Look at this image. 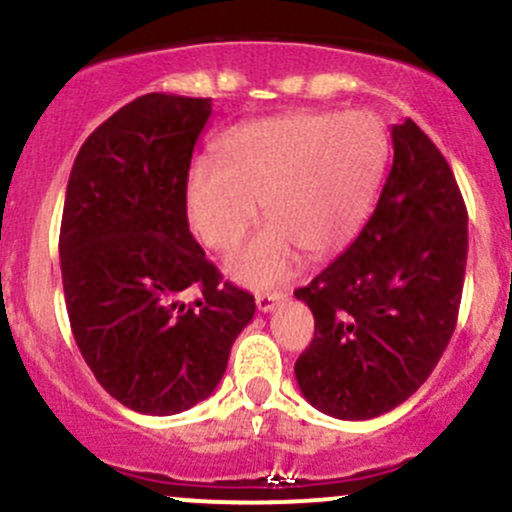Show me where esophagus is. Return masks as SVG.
I'll return each instance as SVG.
<instances>
[{"instance_id": "esophagus-1", "label": "esophagus", "mask_w": 512, "mask_h": 512, "mask_svg": "<svg viewBox=\"0 0 512 512\" xmlns=\"http://www.w3.org/2000/svg\"><path fill=\"white\" fill-rule=\"evenodd\" d=\"M283 300H285L283 293H258L256 307H258V312H273Z\"/></svg>"}]
</instances>
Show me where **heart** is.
I'll return each instance as SVG.
<instances>
[{
	"label": "heart",
	"instance_id": "obj_1",
	"mask_svg": "<svg viewBox=\"0 0 512 512\" xmlns=\"http://www.w3.org/2000/svg\"><path fill=\"white\" fill-rule=\"evenodd\" d=\"M388 134L368 112L276 114L234 126L219 141V161L192 163L185 210L210 249H232L258 217L271 222L234 251L227 273L251 288H271L295 271L302 249L342 251L371 214L388 163Z\"/></svg>",
	"mask_w": 512,
	"mask_h": 512
}]
</instances>
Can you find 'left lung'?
I'll return each instance as SVG.
<instances>
[{"label":"left lung","instance_id":"left-lung-1","mask_svg":"<svg viewBox=\"0 0 512 512\" xmlns=\"http://www.w3.org/2000/svg\"><path fill=\"white\" fill-rule=\"evenodd\" d=\"M390 136L376 210L342 256L295 290L315 315L295 378L312 408L339 420L383 415L427 381L464 288L469 217L452 168L412 119Z\"/></svg>","mask_w":512,"mask_h":512}]
</instances>
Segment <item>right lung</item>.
<instances>
[{
  "label": "right lung",
  "mask_w": 512,
  "mask_h": 512,
  "mask_svg": "<svg viewBox=\"0 0 512 512\" xmlns=\"http://www.w3.org/2000/svg\"><path fill=\"white\" fill-rule=\"evenodd\" d=\"M212 100L151 92L97 126L65 192L60 271L75 342L112 398L175 415L210 398L256 312L188 227L185 183ZM197 289L190 306L182 293Z\"/></svg>",
  "instance_id": "add662e5"
}]
</instances>
